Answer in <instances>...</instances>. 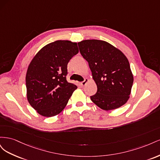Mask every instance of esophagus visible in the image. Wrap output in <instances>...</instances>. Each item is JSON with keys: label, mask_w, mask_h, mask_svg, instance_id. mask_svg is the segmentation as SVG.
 Segmentation results:
<instances>
[{"label": "esophagus", "mask_w": 160, "mask_h": 160, "mask_svg": "<svg viewBox=\"0 0 160 160\" xmlns=\"http://www.w3.org/2000/svg\"><path fill=\"white\" fill-rule=\"evenodd\" d=\"M88 79H85V80L84 81H83L82 82H81V85L82 86V87H83V86H85V85H86V83H88Z\"/></svg>", "instance_id": "34e87169"}]
</instances>
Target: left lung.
Instances as JSON below:
<instances>
[{
    "label": "left lung",
    "instance_id": "obj_1",
    "mask_svg": "<svg viewBox=\"0 0 160 160\" xmlns=\"http://www.w3.org/2000/svg\"><path fill=\"white\" fill-rule=\"evenodd\" d=\"M78 46L98 86L97 93L90 97L91 101L106 111L124 105L129 98L133 82L127 57L103 41L85 40L78 42Z\"/></svg>",
    "mask_w": 160,
    "mask_h": 160
}]
</instances>
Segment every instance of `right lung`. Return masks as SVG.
<instances>
[{
	"label": "right lung",
	"instance_id": "add662e5",
	"mask_svg": "<svg viewBox=\"0 0 160 160\" xmlns=\"http://www.w3.org/2000/svg\"><path fill=\"white\" fill-rule=\"evenodd\" d=\"M79 52L77 42L56 41L37 52L27 72V99L40 115L52 117L65 108L77 87L67 81V64Z\"/></svg>",
	"mask_w": 160,
	"mask_h": 160
}]
</instances>
